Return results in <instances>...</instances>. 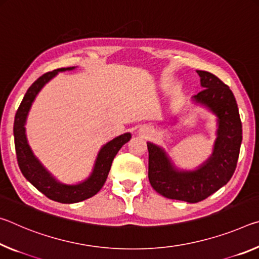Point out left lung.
<instances>
[{
    "label": "left lung",
    "instance_id": "1",
    "mask_svg": "<svg viewBox=\"0 0 259 259\" xmlns=\"http://www.w3.org/2000/svg\"><path fill=\"white\" fill-rule=\"evenodd\" d=\"M196 72L204 90L194 99L209 107L218 117V138L212 157L197 171L179 172L160 148L147 143L151 187L164 197L189 203L205 200L231 180L242 142V122L230 87L210 72Z\"/></svg>",
    "mask_w": 259,
    "mask_h": 259
}]
</instances>
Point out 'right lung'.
Instances as JSON below:
<instances>
[{
    "instance_id": "add662e5",
    "label": "right lung",
    "mask_w": 259,
    "mask_h": 259,
    "mask_svg": "<svg viewBox=\"0 0 259 259\" xmlns=\"http://www.w3.org/2000/svg\"><path fill=\"white\" fill-rule=\"evenodd\" d=\"M73 67H62L50 72H47L41 75L39 79L32 83L28 88L26 94L17 110L14 122V137H15V148L18 166L22 171L23 176L31 182V184L42 194H45L50 200L59 203H77L87 200L95 194L100 192L103 187L111 167L112 160L120 148L130 141L131 134L125 133L113 139L112 141L107 143L102 148L99 156H97L94 171L88 179L82 184L75 186H67L59 184L54 178L46 171L45 167L40 164L39 160L34 157L32 150L27 145L26 135H25V120H26L28 110L31 108L32 102L35 99L37 93L40 92L45 83L57 74V72L72 70Z\"/></svg>"
}]
</instances>
